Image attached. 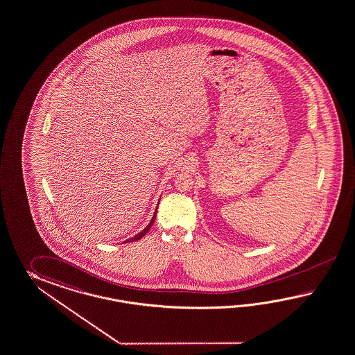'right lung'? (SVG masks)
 Returning a JSON list of instances; mask_svg holds the SVG:
<instances>
[{
    "label": "right lung",
    "mask_w": 355,
    "mask_h": 355,
    "mask_svg": "<svg viewBox=\"0 0 355 355\" xmlns=\"http://www.w3.org/2000/svg\"><path fill=\"white\" fill-rule=\"evenodd\" d=\"M157 205H159V204H157ZM156 211H157V208H156ZM155 216H156V213H155V214H154V216H153V219H151V220H150V223H148V225H147L146 228H145V230H144V231H141V232H139V234H136V236H135V237H132V239H130V240H127V241H124V242H132V241H137V240H141V239H142V237H144V236H145V234H146L147 232H148V230H150V228H151V225H153V223H154V220H155Z\"/></svg>",
    "instance_id": "right-lung-1"
}]
</instances>
